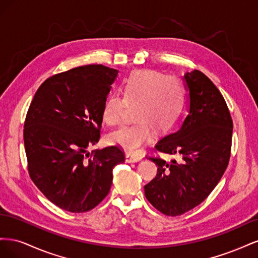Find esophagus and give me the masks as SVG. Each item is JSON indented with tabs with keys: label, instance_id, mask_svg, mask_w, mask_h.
I'll return each instance as SVG.
<instances>
[{
	"label": "esophagus",
	"instance_id": "34e87169",
	"mask_svg": "<svg viewBox=\"0 0 258 258\" xmlns=\"http://www.w3.org/2000/svg\"><path fill=\"white\" fill-rule=\"evenodd\" d=\"M143 157L141 155L138 154H132V153H127L126 154V161L127 162H137L140 161Z\"/></svg>",
	"mask_w": 258,
	"mask_h": 258
}]
</instances>
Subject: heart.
<instances>
[{
  "label": "heart",
  "mask_w": 258,
  "mask_h": 258,
  "mask_svg": "<svg viewBox=\"0 0 258 258\" xmlns=\"http://www.w3.org/2000/svg\"><path fill=\"white\" fill-rule=\"evenodd\" d=\"M121 97L111 95L102 107V119L108 126L122 122L127 106L135 108V123L108 136V142L129 152H138L153 139L154 131L163 134L172 128L182 112V84L174 76L153 70L132 72L120 85Z\"/></svg>",
  "instance_id": "heart-1"
}]
</instances>
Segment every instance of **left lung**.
<instances>
[{
    "label": "left lung",
    "instance_id": "8db88e82",
    "mask_svg": "<svg viewBox=\"0 0 258 258\" xmlns=\"http://www.w3.org/2000/svg\"><path fill=\"white\" fill-rule=\"evenodd\" d=\"M189 90V112L182 126L163 137L156 152L176 156L167 162L150 157L157 175L144 186L145 197L159 212L182 215L200 205L227 169L232 119L222 93L208 76L194 70L184 75Z\"/></svg>",
    "mask_w": 258,
    "mask_h": 258
}]
</instances>
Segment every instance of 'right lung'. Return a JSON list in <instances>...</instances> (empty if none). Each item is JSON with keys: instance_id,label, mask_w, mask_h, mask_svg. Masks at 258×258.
Returning <instances> with one entry per match:
<instances>
[{"instance_id": "obj_1", "label": "right lung", "mask_w": 258, "mask_h": 258, "mask_svg": "<svg viewBox=\"0 0 258 258\" xmlns=\"http://www.w3.org/2000/svg\"><path fill=\"white\" fill-rule=\"evenodd\" d=\"M118 74L89 64L52 75L35 92L28 110L23 142L31 179L62 210L82 213L97 207L124 161L118 146L91 153L98 143L102 107Z\"/></svg>"}]
</instances>
